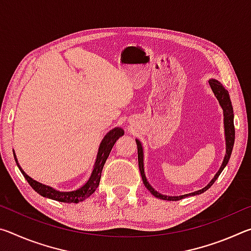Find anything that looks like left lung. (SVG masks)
<instances>
[{"label":"left lung","instance_id":"obj_1","mask_svg":"<svg viewBox=\"0 0 251 251\" xmlns=\"http://www.w3.org/2000/svg\"><path fill=\"white\" fill-rule=\"evenodd\" d=\"M209 85L211 87L214 94L217 97V100H219V104L222 105V107L224 109V116H225V131H226V156H225V159L223 161V165L218 173L216 174L214 179H212L209 184H208L205 188H202L198 192H195L192 194H187V195H182V196H178V197H171V196H164L159 193H157L156 190L152 188V187L148 184V181L145 177V173H144V165H143V148L139 141H136V144H137V154H138V165H139V171H141V175L143 178V182L145 185L146 188L150 190V192L154 195L155 197L159 198V199H164V201H180L182 198H186L188 196H194V195H199L202 194L203 192H206L207 189H209L211 185L214 184L216 179L219 177L220 173L224 171V168L226 167V165L228 164V160L230 158L231 151H232V147H233V143H235V126H233V114H232V106H231V101L230 99H229V94L228 92L225 90V87L220 84L218 80L216 79H210L209 80Z\"/></svg>","mask_w":251,"mask_h":251}]
</instances>
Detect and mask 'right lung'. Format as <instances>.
<instances>
[{"instance_id": "1", "label": "right lung", "mask_w": 251, "mask_h": 251, "mask_svg": "<svg viewBox=\"0 0 251 251\" xmlns=\"http://www.w3.org/2000/svg\"><path fill=\"white\" fill-rule=\"evenodd\" d=\"M123 135H124V130L122 128H114L105 136L104 139L100 143L99 154H97V158L95 161L94 169H93L91 178L83 187H80V188L77 190H74V192H69V193L57 192V190L53 189L52 187L40 184V182L32 179L31 177L27 176L26 174L22 171V168L20 167V165L18 163V159H16L15 154H14V158H15L16 164H18L21 173L23 174V176L25 177V179L27 180L29 186H31L37 194H40L41 196L53 199V201H61V202L77 203L79 201H83L84 199H86L87 197H90L91 195L97 189V187L100 185L101 171H103L105 161L108 158V155L110 151H112L114 144H115L117 139Z\"/></svg>"}]
</instances>
